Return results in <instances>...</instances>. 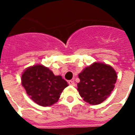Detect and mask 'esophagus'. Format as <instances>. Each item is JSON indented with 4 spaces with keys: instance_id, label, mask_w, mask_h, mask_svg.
Here are the masks:
<instances>
[{
    "instance_id": "obj_1",
    "label": "esophagus",
    "mask_w": 135,
    "mask_h": 135,
    "mask_svg": "<svg viewBox=\"0 0 135 135\" xmlns=\"http://www.w3.org/2000/svg\"><path fill=\"white\" fill-rule=\"evenodd\" d=\"M69 85H71V86H75V82H74V80H69V82H68Z\"/></svg>"
}]
</instances>
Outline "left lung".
<instances>
[{"mask_svg":"<svg viewBox=\"0 0 135 135\" xmlns=\"http://www.w3.org/2000/svg\"><path fill=\"white\" fill-rule=\"evenodd\" d=\"M78 91L83 100L97 105L106 100L113 91L117 74L111 66L94 62L78 74Z\"/></svg>","mask_w":135,"mask_h":135,"instance_id":"left-lung-1","label":"left lung"}]
</instances>
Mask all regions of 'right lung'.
<instances>
[{
	"mask_svg": "<svg viewBox=\"0 0 135 135\" xmlns=\"http://www.w3.org/2000/svg\"><path fill=\"white\" fill-rule=\"evenodd\" d=\"M21 80L31 99L42 107L55 104L64 89L69 85L61 76H55L49 68L41 64L26 69L22 73Z\"/></svg>",
	"mask_w": 135,
	"mask_h": 135,
	"instance_id": "1",
	"label": "right lung"
}]
</instances>
